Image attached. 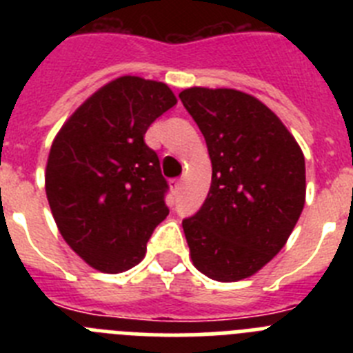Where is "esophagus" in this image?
<instances>
[{"label": "esophagus", "instance_id": "34e87169", "mask_svg": "<svg viewBox=\"0 0 353 353\" xmlns=\"http://www.w3.org/2000/svg\"><path fill=\"white\" fill-rule=\"evenodd\" d=\"M182 185H183L182 180H173V182H171V191H173L174 194H179V192L182 191Z\"/></svg>", "mask_w": 353, "mask_h": 353}]
</instances>
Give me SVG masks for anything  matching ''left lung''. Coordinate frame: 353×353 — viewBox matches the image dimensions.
I'll use <instances>...</instances> for the list:
<instances>
[{"instance_id": "left-lung-1", "label": "left lung", "mask_w": 353, "mask_h": 353, "mask_svg": "<svg viewBox=\"0 0 353 353\" xmlns=\"http://www.w3.org/2000/svg\"><path fill=\"white\" fill-rule=\"evenodd\" d=\"M207 141L212 183L183 219L192 265L214 281L256 274L285 248L305 201L301 146L256 97L233 88L180 93Z\"/></svg>"}]
</instances>
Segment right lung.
Segmentation results:
<instances>
[{
    "mask_svg": "<svg viewBox=\"0 0 353 353\" xmlns=\"http://www.w3.org/2000/svg\"><path fill=\"white\" fill-rule=\"evenodd\" d=\"M174 104L168 84L121 76L88 97L56 134L46 194L65 242L93 269L118 274L138 265L170 214L168 182L145 134Z\"/></svg>",
    "mask_w": 353,
    "mask_h": 353,
    "instance_id": "right-lung-1",
    "label": "right lung"
}]
</instances>
